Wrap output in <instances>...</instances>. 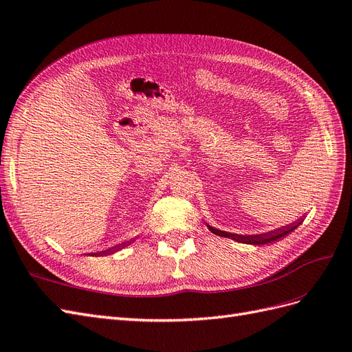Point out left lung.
Here are the masks:
<instances>
[{"instance_id": "obj_1", "label": "left lung", "mask_w": 352, "mask_h": 352, "mask_svg": "<svg viewBox=\"0 0 352 352\" xmlns=\"http://www.w3.org/2000/svg\"><path fill=\"white\" fill-rule=\"evenodd\" d=\"M302 221H304V217L298 219L296 221H292L291 225H286V226H282L279 229H274V230L265 232V233H260V235H236V233H230V232H225V230H220V229L212 228V226L207 225V223H206V225H207L208 230L211 233H214V235H219V236H223V238H229V239H233V241H236V242H242V243L264 245V243L274 242V241H278V239L286 236L287 233H291L292 230H295L298 226H300Z\"/></svg>"}]
</instances>
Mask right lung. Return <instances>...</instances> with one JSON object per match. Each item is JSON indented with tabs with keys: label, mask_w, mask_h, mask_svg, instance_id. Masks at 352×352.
<instances>
[{
	"label": "right lung",
	"mask_w": 352,
	"mask_h": 352,
	"mask_svg": "<svg viewBox=\"0 0 352 352\" xmlns=\"http://www.w3.org/2000/svg\"><path fill=\"white\" fill-rule=\"evenodd\" d=\"M135 239H136V238H133V239H131V241H127V242H123V243L116 245V247L109 248V250H105V251H101V252H91L89 255H91V257H102V255H110V254H114V252H117L119 250H122V248L127 247V245H131L132 242H135Z\"/></svg>",
	"instance_id": "right-lung-1"
}]
</instances>
